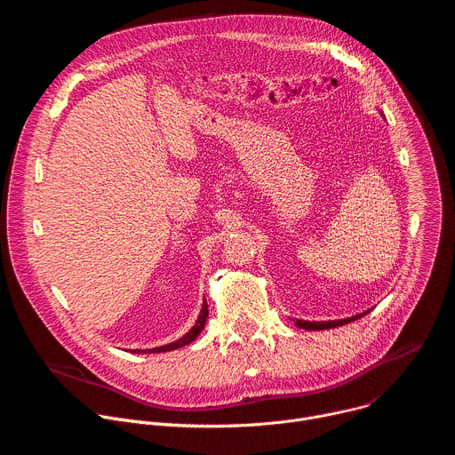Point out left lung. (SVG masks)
<instances>
[{"label": "left lung", "instance_id": "obj_1", "mask_svg": "<svg viewBox=\"0 0 455 455\" xmlns=\"http://www.w3.org/2000/svg\"><path fill=\"white\" fill-rule=\"evenodd\" d=\"M363 316L362 315H356V316H351V318H344V320H330V322H307V320H297L295 323L299 328L302 330H313V331H318V330H331V328H337V326H344V323H349L356 318Z\"/></svg>", "mask_w": 455, "mask_h": 455}]
</instances>
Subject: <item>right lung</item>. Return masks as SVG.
I'll list each match as a JSON object with an SVG mask.
<instances>
[{"mask_svg": "<svg viewBox=\"0 0 455 455\" xmlns=\"http://www.w3.org/2000/svg\"><path fill=\"white\" fill-rule=\"evenodd\" d=\"M207 316H209V307H207V302H204V307H202V313H200V318L196 320V323H194L192 330L180 340L172 342V344H167V346H162V347H155V349H149L148 353H162V351H172V349H178V347H183L187 344H190L192 340H196V337L202 333L205 322H207ZM140 353H146V351H140Z\"/></svg>", "mask_w": 455, "mask_h": 455, "instance_id": "obj_1", "label": "right lung"}]
</instances>
